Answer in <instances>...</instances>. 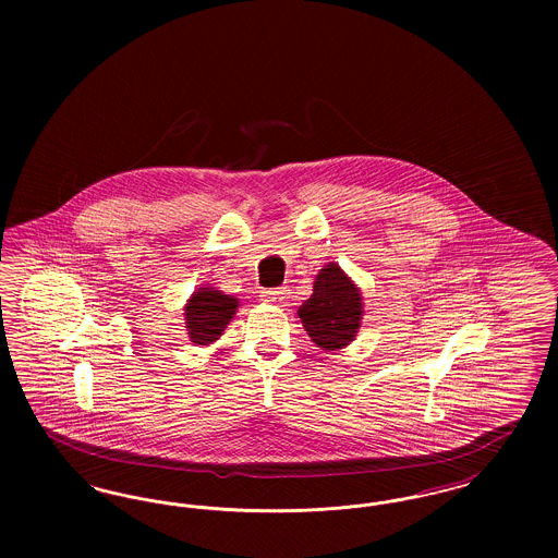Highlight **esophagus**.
<instances>
[{
	"label": "esophagus",
	"mask_w": 558,
	"mask_h": 558,
	"mask_svg": "<svg viewBox=\"0 0 558 558\" xmlns=\"http://www.w3.org/2000/svg\"><path fill=\"white\" fill-rule=\"evenodd\" d=\"M262 296H264V301H267V303L282 305L289 299V291L287 289H271V291L264 292Z\"/></svg>",
	"instance_id": "esophagus-1"
}]
</instances>
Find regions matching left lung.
Here are the masks:
<instances>
[{
	"label": "left lung",
	"instance_id": "left-lung-1",
	"mask_svg": "<svg viewBox=\"0 0 558 558\" xmlns=\"http://www.w3.org/2000/svg\"><path fill=\"white\" fill-rule=\"evenodd\" d=\"M310 339L324 351L345 349L355 341L364 318L360 287L337 264H326L314 280V292L299 307Z\"/></svg>",
	"mask_w": 558,
	"mask_h": 558
}]
</instances>
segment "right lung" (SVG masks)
<instances>
[{"instance_id":"1","label":"right lung","mask_w":558,"mask_h":558,"mask_svg":"<svg viewBox=\"0 0 558 558\" xmlns=\"http://www.w3.org/2000/svg\"><path fill=\"white\" fill-rule=\"evenodd\" d=\"M239 310V299L209 284L196 289L184 305L187 337L196 345L215 343Z\"/></svg>"}]
</instances>
